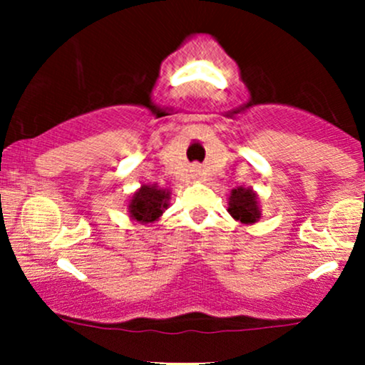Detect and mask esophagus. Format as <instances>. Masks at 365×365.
I'll list each match as a JSON object with an SVG mask.
<instances>
[{
	"mask_svg": "<svg viewBox=\"0 0 365 365\" xmlns=\"http://www.w3.org/2000/svg\"><path fill=\"white\" fill-rule=\"evenodd\" d=\"M194 173H195V175L199 173V166H194Z\"/></svg>",
	"mask_w": 365,
	"mask_h": 365,
	"instance_id": "obj_1",
	"label": "esophagus"
}]
</instances>
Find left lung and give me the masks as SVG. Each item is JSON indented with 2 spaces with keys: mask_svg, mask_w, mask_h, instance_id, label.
<instances>
[{
  "mask_svg": "<svg viewBox=\"0 0 365 365\" xmlns=\"http://www.w3.org/2000/svg\"><path fill=\"white\" fill-rule=\"evenodd\" d=\"M228 212L233 220L240 221L244 225H252L261 217V209H259L257 194L252 188L237 187L230 194Z\"/></svg>",
  "mask_w": 365,
  "mask_h": 365,
  "instance_id": "8db88e82",
  "label": "left lung"
}]
</instances>
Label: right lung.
Listing matches in <instances>:
<instances>
[{"instance_id":"add662e5","label":"right lung","mask_w":365,"mask_h":365,"mask_svg":"<svg viewBox=\"0 0 365 365\" xmlns=\"http://www.w3.org/2000/svg\"><path fill=\"white\" fill-rule=\"evenodd\" d=\"M170 192L156 185H142L128 202L130 217L142 225L154 223L170 206Z\"/></svg>"}]
</instances>
